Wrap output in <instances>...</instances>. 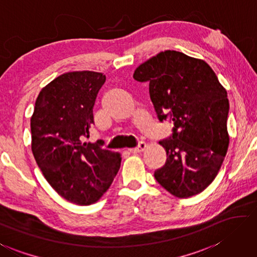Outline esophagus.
Wrapping results in <instances>:
<instances>
[{"label": "esophagus", "instance_id": "obj_1", "mask_svg": "<svg viewBox=\"0 0 257 257\" xmlns=\"http://www.w3.org/2000/svg\"><path fill=\"white\" fill-rule=\"evenodd\" d=\"M146 147H147V144L146 143H144V142H142V143H139V145L137 147H135V148H130L129 151L132 152V153H134V154H137V153H142V152H144L145 149H146Z\"/></svg>", "mask_w": 257, "mask_h": 257}]
</instances>
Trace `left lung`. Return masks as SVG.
<instances>
[{
    "mask_svg": "<svg viewBox=\"0 0 257 257\" xmlns=\"http://www.w3.org/2000/svg\"><path fill=\"white\" fill-rule=\"evenodd\" d=\"M134 78L149 83V95L161 121L170 115L173 136L160 142L165 165L156 181L176 198L197 195L211 184L229 145L226 88L203 59L176 50L153 56L135 69Z\"/></svg>",
    "mask_w": 257,
    "mask_h": 257,
    "instance_id": "obj_1",
    "label": "left lung"
}]
</instances>
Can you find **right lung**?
Returning <instances> with one entry per match:
<instances>
[{"label": "right lung", "instance_id": "obj_1", "mask_svg": "<svg viewBox=\"0 0 257 257\" xmlns=\"http://www.w3.org/2000/svg\"><path fill=\"white\" fill-rule=\"evenodd\" d=\"M103 73H64L41 88L30 119L31 151L56 192L68 202L90 206L112 184L121 154L85 143Z\"/></svg>", "mask_w": 257, "mask_h": 257}]
</instances>
